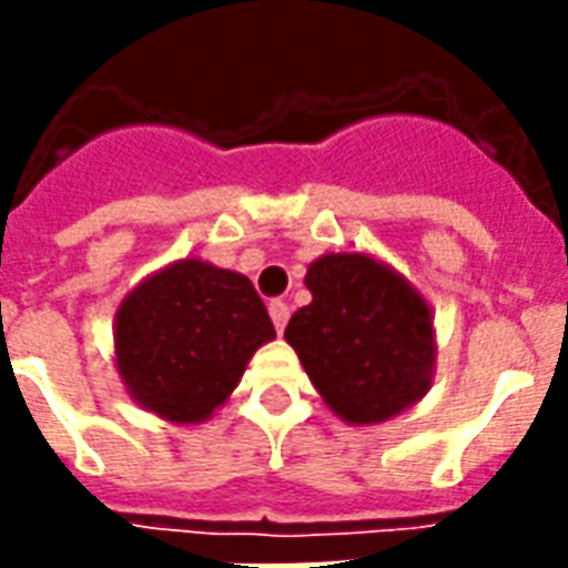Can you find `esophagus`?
I'll return each instance as SVG.
<instances>
[{"instance_id":"esophagus-1","label":"esophagus","mask_w":568,"mask_h":568,"mask_svg":"<svg viewBox=\"0 0 568 568\" xmlns=\"http://www.w3.org/2000/svg\"><path fill=\"white\" fill-rule=\"evenodd\" d=\"M267 312H271V321H274L276 333H283L285 324H288V315H292V310H288V303H285V301H271Z\"/></svg>"}]
</instances>
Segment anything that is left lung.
Returning <instances> with one entry per match:
<instances>
[{"mask_svg": "<svg viewBox=\"0 0 568 568\" xmlns=\"http://www.w3.org/2000/svg\"><path fill=\"white\" fill-rule=\"evenodd\" d=\"M312 303L285 342L324 404L347 424H383L415 406L436 379L427 297L372 253H324L306 267Z\"/></svg>", "mask_w": 568, "mask_h": 568, "instance_id": "1", "label": "left lung"}]
</instances>
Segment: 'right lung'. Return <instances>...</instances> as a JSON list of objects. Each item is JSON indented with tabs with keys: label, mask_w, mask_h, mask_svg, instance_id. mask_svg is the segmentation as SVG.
I'll list each match as a JSON object with an SVG mask.
<instances>
[{
	"label": "right lung",
	"mask_w": 568,
	"mask_h": 568,
	"mask_svg": "<svg viewBox=\"0 0 568 568\" xmlns=\"http://www.w3.org/2000/svg\"><path fill=\"white\" fill-rule=\"evenodd\" d=\"M274 338L247 276L185 256L144 276L120 301L114 368L141 409L171 424H203Z\"/></svg>",
	"instance_id": "right-lung-1"
}]
</instances>
